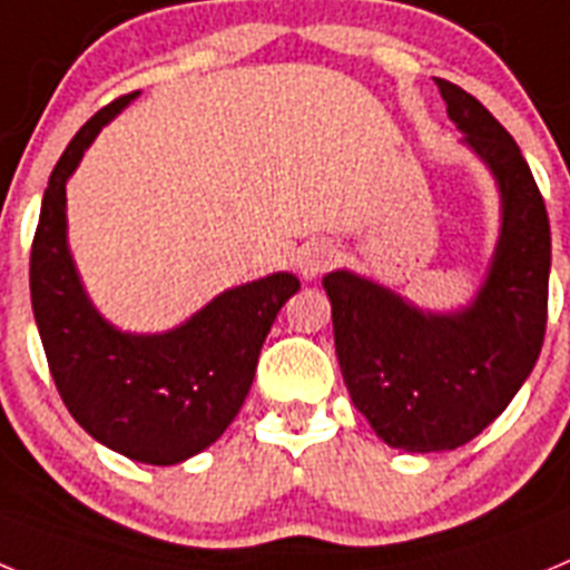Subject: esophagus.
I'll return each mask as SVG.
<instances>
[{"label": "esophagus", "instance_id": "obj_1", "mask_svg": "<svg viewBox=\"0 0 570 570\" xmlns=\"http://www.w3.org/2000/svg\"><path fill=\"white\" fill-rule=\"evenodd\" d=\"M336 259H340V250L331 242H311V245H305V250L299 256V274L305 279H316V276L334 268Z\"/></svg>", "mask_w": 570, "mask_h": 570}]
</instances>
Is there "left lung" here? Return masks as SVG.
<instances>
[{
	"instance_id": "obj_1",
	"label": "left lung",
	"mask_w": 570,
	"mask_h": 570,
	"mask_svg": "<svg viewBox=\"0 0 570 570\" xmlns=\"http://www.w3.org/2000/svg\"><path fill=\"white\" fill-rule=\"evenodd\" d=\"M436 88L500 183L502 234L480 296L440 316L347 271L322 279L347 394L376 436L414 454L454 451L505 411L540 356L551 274L546 199L520 145L460 85Z\"/></svg>"
}]
</instances>
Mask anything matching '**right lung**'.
<instances>
[{"mask_svg":"<svg viewBox=\"0 0 570 570\" xmlns=\"http://www.w3.org/2000/svg\"><path fill=\"white\" fill-rule=\"evenodd\" d=\"M134 97L136 90L90 116L59 156L30 245V302L70 416L128 460L176 465L219 440L239 414L262 342L299 279L271 274L230 288L156 336L119 334L97 314L65 242V183L102 125Z\"/></svg>","mask_w":570,"mask_h":570,"instance_id":"right-lung-1","label":"right lung"}]
</instances>
